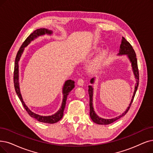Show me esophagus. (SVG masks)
Instances as JSON below:
<instances>
[{"label": "esophagus", "mask_w": 153, "mask_h": 153, "mask_svg": "<svg viewBox=\"0 0 153 153\" xmlns=\"http://www.w3.org/2000/svg\"><path fill=\"white\" fill-rule=\"evenodd\" d=\"M77 83H78V85H80V86H83V84H84V80H83V79L82 78H79L78 80V81H77Z\"/></svg>", "instance_id": "obj_1"}]
</instances>
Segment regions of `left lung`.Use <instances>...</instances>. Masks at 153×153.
Returning a JSON list of instances; mask_svg holds the SVG:
<instances>
[{
	"instance_id": "8db88e82",
	"label": "left lung",
	"mask_w": 153,
	"mask_h": 153,
	"mask_svg": "<svg viewBox=\"0 0 153 153\" xmlns=\"http://www.w3.org/2000/svg\"><path fill=\"white\" fill-rule=\"evenodd\" d=\"M120 51L119 54H127L128 57L129 58L131 62L132 63V69L134 73V75H135V77L136 78V85L135 86V90H134V95L132 96V99L131 100V102L130 103V104L129 107H127V110L125 111L124 113H123L122 115H120L119 117L112 119H104L99 117L95 113V111H94V108H93V104H92V96H93V88L92 87L91 85H89L88 86V94H89V97H90V117L95 123L98 124H103V125H107L110 124L112 123H114V121L117 120V119H120V117H123V116L125 115L127 112L129 111V110L131 106L132 103L133 102L134 96L136 95V91L137 90V87L139 85V70H138V66H137V58H136V54L135 53V51L134 50V49L132 46V45L129 43V42H128L125 38L123 37L122 38V42L120 46ZM94 82V79L92 78L91 79L90 82L91 83H93Z\"/></svg>"
}]
</instances>
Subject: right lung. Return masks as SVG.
<instances>
[{
    "label": "right lung",
    "instance_id": "obj_1",
    "mask_svg": "<svg viewBox=\"0 0 153 153\" xmlns=\"http://www.w3.org/2000/svg\"><path fill=\"white\" fill-rule=\"evenodd\" d=\"M51 33H52V32L51 31V30H48V29L43 28V29H36L33 33L30 34L26 38V39L24 41L22 46L20 47L19 51H18V52L17 53V55H16V59H15L14 71V83L15 90H16V92L18 97L19 98V99L22 103V104L23 105L24 108L26 109V111H27L28 114L31 117L36 119L38 121L41 122V123H48V124L56 123L63 117V112H64V109H65V105H66V101L67 99V97H68L69 93L70 92V91L75 87V82L71 80H68L65 82L63 88V102H62V107H61V108H59V111L56 114H54V115H52L50 116L39 115L30 111L29 109V108L26 105L25 103H24V102L22 100L21 94L20 93L19 81H18L19 80V69H18V68H19V66H18V62H19L21 54L24 51V48L26 46H27L33 40H34V38H37L38 36H41V35H43L45 34H51Z\"/></svg>",
    "mask_w": 153,
    "mask_h": 153
}]
</instances>
